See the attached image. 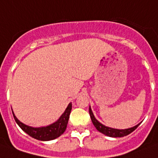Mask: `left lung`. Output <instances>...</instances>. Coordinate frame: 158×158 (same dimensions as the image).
<instances>
[{"mask_svg": "<svg viewBox=\"0 0 158 158\" xmlns=\"http://www.w3.org/2000/svg\"><path fill=\"white\" fill-rule=\"evenodd\" d=\"M89 113H90V118H91V121H92L93 124L96 127V129L98 130L99 132H101L103 134H106L109 137H113V138H117V137H123L126 136V135H129V134H131L132 132L134 131L135 129L139 127V124L134 126L133 128H130V129H111V128H109V127H106V126L103 125L102 123H101L99 121H97L95 116L93 114L92 111L90 110V108H89Z\"/></svg>", "mask_w": 158, "mask_h": 158, "instance_id": "8db88e82", "label": "left lung"}]
</instances>
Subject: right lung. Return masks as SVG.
Returning <instances> with one entry per match:
<instances>
[{"label": "right lung", "instance_id": "right-lung-1", "mask_svg": "<svg viewBox=\"0 0 158 158\" xmlns=\"http://www.w3.org/2000/svg\"><path fill=\"white\" fill-rule=\"evenodd\" d=\"M71 110H72V103L68 105L64 113L61 115L58 120L56 121L52 124H50L49 126L42 127V128H33V127L25 125L20 121L18 120V118L15 116L14 113H13V115L17 124L21 128L23 131L25 132L27 134H29V136L38 140H41V141H49V140L57 139L61 134L64 133L68 125Z\"/></svg>", "mask_w": 158, "mask_h": 158}]
</instances>
